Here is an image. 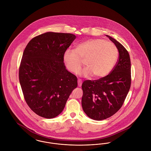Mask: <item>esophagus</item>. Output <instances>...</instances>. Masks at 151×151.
Wrapping results in <instances>:
<instances>
[{"instance_id": "1", "label": "esophagus", "mask_w": 151, "mask_h": 151, "mask_svg": "<svg viewBox=\"0 0 151 151\" xmlns=\"http://www.w3.org/2000/svg\"><path fill=\"white\" fill-rule=\"evenodd\" d=\"M78 86L79 87H80V86H81V85H82V81L80 79H79L78 80Z\"/></svg>"}]
</instances>
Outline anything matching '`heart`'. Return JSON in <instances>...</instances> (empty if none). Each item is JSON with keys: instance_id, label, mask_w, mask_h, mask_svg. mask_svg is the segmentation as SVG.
I'll use <instances>...</instances> for the list:
<instances>
[{"instance_id": "obj_1", "label": "heart", "mask_w": 151, "mask_h": 151, "mask_svg": "<svg viewBox=\"0 0 151 151\" xmlns=\"http://www.w3.org/2000/svg\"><path fill=\"white\" fill-rule=\"evenodd\" d=\"M118 54L115 45L104 39H91L76 46L74 50L67 49L63 53V60L70 72L77 73L83 62L86 67L80 74L96 78L106 76L113 68Z\"/></svg>"}]
</instances>
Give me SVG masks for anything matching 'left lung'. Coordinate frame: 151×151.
Listing matches in <instances>:
<instances>
[{"label": "left lung", "instance_id": "1", "mask_svg": "<svg viewBox=\"0 0 151 151\" xmlns=\"http://www.w3.org/2000/svg\"><path fill=\"white\" fill-rule=\"evenodd\" d=\"M115 44L119 58L107 76L96 80H85L82 84V108L90 118L101 121L115 114L122 107L131 86V61L122 44L108 35Z\"/></svg>", "mask_w": 151, "mask_h": 151}]
</instances>
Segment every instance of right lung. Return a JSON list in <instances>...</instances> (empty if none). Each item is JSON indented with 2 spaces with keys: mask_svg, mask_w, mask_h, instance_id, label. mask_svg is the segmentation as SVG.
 Returning a JSON list of instances; mask_svg holds the SVG:
<instances>
[{
  "mask_svg": "<svg viewBox=\"0 0 151 151\" xmlns=\"http://www.w3.org/2000/svg\"><path fill=\"white\" fill-rule=\"evenodd\" d=\"M76 37L47 32L32 38L24 51L20 83L27 104L40 116L50 119L60 114L78 86L76 76L66 70L63 58Z\"/></svg>",
  "mask_w": 151,
  "mask_h": 151,
  "instance_id": "1",
  "label": "right lung"
}]
</instances>
